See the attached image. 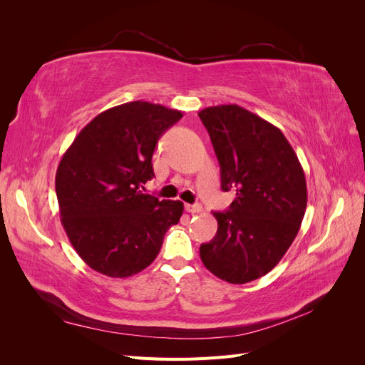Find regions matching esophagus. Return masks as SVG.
<instances>
[{"label": "esophagus", "mask_w": 365, "mask_h": 365, "mask_svg": "<svg viewBox=\"0 0 365 365\" xmlns=\"http://www.w3.org/2000/svg\"><path fill=\"white\" fill-rule=\"evenodd\" d=\"M185 212H189L192 215H197L202 212V205L201 204H185Z\"/></svg>", "instance_id": "obj_1"}]
</instances>
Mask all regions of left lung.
I'll list each match as a JSON object with an SVG mask.
<instances>
[{"mask_svg": "<svg viewBox=\"0 0 365 365\" xmlns=\"http://www.w3.org/2000/svg\"><path fill=\"white\" fill-rule=\"evenodd\" d=\"M197 115L220 165V189L236 192L227 212H213L217 233L201 245V260L219 279L248 283L282 260L300 230L304 172L283 132L242 106H210Z\"/></svg>", "mask_w": 365, "mask_h": 365, "instance_id": "left-lung-1", "label": "left lung"}]
</instances>
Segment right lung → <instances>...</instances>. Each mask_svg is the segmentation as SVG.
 Segmentation results:
<instances>
[{
    "mask_svg": "<svg viewBox=\"0 0 365 365\" xmlns=\"http://www.w3.org/2000/svg\"><path fill=\"white\" fill-rule=\"evenodd\" d=\"M182 113L129 102L101 113L63 153L56 172L61 220L73 248L94 271L130 277L155 260L184 204L143 193L160 137Z\"/></svg>",
    "mask_w": 365,
    "mask_h": 365,
    "instance_id": "1",
    "label": "right lung"
}]
</instances>
